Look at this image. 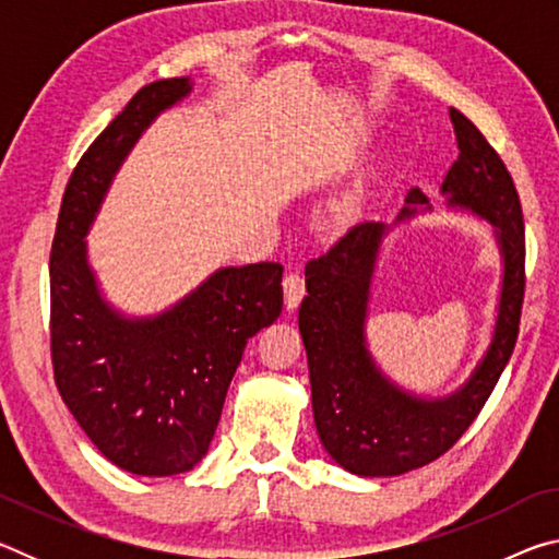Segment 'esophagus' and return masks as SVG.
I'll return each instance as SVG.
<instances>
[{"label":"esophagus","instance_id":"esophagus-1","mask_svg":"<svg viewBox=\"0 0 559 559\" xmlns=\"http://www.w3.org/2000/svg\"><path fill=\"white\" fill-rule=\"evenodd\" d=\"M283 293H286V308H298V302L306 296V278H302L300 273H288V276L283 278Z\"/></svg>","mask_w":559,"mask_h":559}]
</instances>
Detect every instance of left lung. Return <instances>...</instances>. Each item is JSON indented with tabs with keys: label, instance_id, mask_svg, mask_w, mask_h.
<instances>
[{
	"label": "left lung",
	"instance_id": "left-lung-1",
	"mask_svg": "<svg viewBox=\"0 0 559 559\" xmlns=\"http://www.w3.org/2000/svg\"><path fill=\"white\" fill-rule=\"evenodd\" d=\"M459 157L443 177L449 210L471 212L493 226L503 261L490 343L468 380L447 396H419L390 380L367 347V310L382 239L394 224L431 204L412 189L394 224L365 222L323 257L306 263L298 328L308 355L313 419L320 443L345 471L365 478L402 476L447 453L484 409L513 355L525 293V226L513 177L480 130L449 110ZM427 203V207H421Z\"/></svg>",
	"mask_w": 559,
	"mask_h": 559
}]
</instances>
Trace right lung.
Listing matches in <instances>:
<instances>
[{"mask_svg":"<svg viewBox=\"0 0 559 559\" xmlns=\"http://www.w3.org/2000/svg\"><path fill=\"white\" fill-rule=\"evenodd\" d=\"M189 91V79H167L130 98L75 165L51 246L56 386L103 456L135 476H175L206 456L246 343L283 308L271 261L214 271L157 316L128 318L103 298L86 236L122 159Z\"/></svg>","mask_w":559,"mask_h":559,"instance_id":"obj_1","label":"right lung"}]
</instances>
